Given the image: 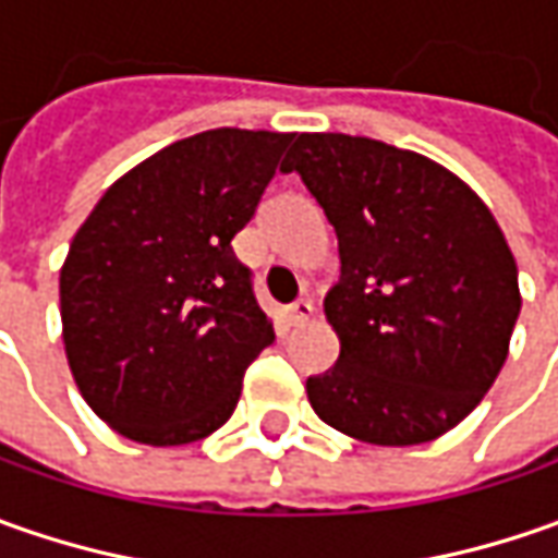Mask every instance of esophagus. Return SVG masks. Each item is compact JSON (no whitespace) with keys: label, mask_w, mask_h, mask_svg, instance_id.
<instances>
[{"label":"esophagus","mask_w":558,"mask_h":558,"mask_svg":"<svg viewBox=\"0 0 558 558\" xmlns=\"http://www.w3.org/2000/svg\"><path fill=\"white\" fill-rule=\"evenodd\" d=\"M313 313H316V307H313V301H307V298L294 301V304H291V307H289L291 323H311Z\"/></svg>","instance_id":"esophagus-1"}]
</instances>
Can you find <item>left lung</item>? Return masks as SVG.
<instances>
[{
  "label": "left lung",
  "instance_id": "1",
  "mask_svg": "<svg viewBox=\"0 0 558 558\" xmlns=\"http://www.w3.org/2000/svg\"><path fill=\"white\" fill-rule=\"evenodd\" d=\"M282 170L326 210L341 257L323 301L341 354L307 378L316 416L378 447L440 438L490 391L522 311L494 214L438 161L366 136L301 133Z\"/></svg>",
  "mask_w": 558,
  "mask_h": 558
}]
</instances>
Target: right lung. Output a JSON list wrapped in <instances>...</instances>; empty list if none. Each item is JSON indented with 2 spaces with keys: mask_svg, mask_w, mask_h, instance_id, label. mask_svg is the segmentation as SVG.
<instances>
[{
  "mask_svg": "<svg viewBox=\"0 0 558 558\" xmlns=\"http://www.w3.org/2000/svg\"><path fill=\"white\" fill-rule=\"evenodd\" d=\"M294 133L220 126L173 142L111 185L64 257L61 335L83 400L118 435L177 447L232 416L272 344L232 239Z\"/></svg>",
  "mask_w": 558,
  "mask_h": 558,
  "instance_id": "obj_1",
  "label": "right lung"
}]
</instances>
